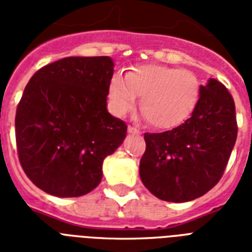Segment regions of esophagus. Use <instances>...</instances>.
<instances>
[{"mask_svg": "<svg viewBox=\"0 0 252 252\" xmlns=\"http://www.w3.org/2000/svg\"><path fill=\"white\" fill-rule=\"evenodd\" d=\"M128 132H129V133H134V134L140 133V130H138L137 128L133 126H128Z\"/></svg>", "mask_w": 252, "mask_h": 252, "instance_id": "34e87169", "label": "esophagus"}]
</instances>
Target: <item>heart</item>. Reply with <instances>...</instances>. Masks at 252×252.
<instances>
[{
  "label": "heart",
  "mask_w": 252,
  "mask_h": 252,
  "mask_svg": "<svg viewBox=\"0 0 252 252\" xmlns=\"http://www.w3.org/2000/svg\"><path fill=\"white\" fill-rule=\"evenodd\" d=\"M146 122L166 129L189 118L200 98V81L187 69L157 64L134 66L126 77L116 73L110 82L112 110L122 116L133 108L136 99Z\"/></svg>",
  "instance_id": "obj_1"
}]
</instances>
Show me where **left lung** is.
Returning a JSON list of instances; mask_svg holds the SVG:
<instances>
[{"instance_id": "obj_1", "label": "left lung", "mask_w": 252, "mask_h": 252, "mask_svg": "<svg viewBox=\"0 0 252 252\" xmlns=\"http://www.w3.org/2000/svg\"><path fill=\"white\" fill-rule=\"evenodd\" d=\"M237 133L234 99L212 78L200 86L191 118L171 130L144 134L142 183L156 197L172 203L205 195L222 178Z\"/></svg>"}]
</instances>
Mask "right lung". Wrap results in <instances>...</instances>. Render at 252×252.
<instances>
[{
	"instance_id": "1",
	"label": "right lung",
	"mask_w": 252,
	"mask_h": 252,
	"mask_svg": "<svg viewBox=\"0 0 252 252\" xmlns=\"http://www.w3.org/2000/svg\"><path fill=\"white\" fill-rule=\"evenodd\" d=\"M114 74L108 56L65 57L37 70L18 103L15 141L37 188L77 197L102 180L103 159L122 145L126 124L107 111Z\"/></svg>"
}]
</instances>
